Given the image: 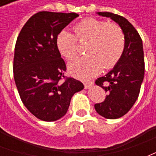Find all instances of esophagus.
Wrapping results in <instances>:
<instances>
[{
    "mask_svg": "<svg viewBox=\"0 0 156 156\" xmlns=\"http://www.w3.org/2000/svg\"><path fill=\"white\" fill-rule=\"evenodd\" d=\"M94 85V83L93 82H84V87L85 88H91L92 86Z\"/></svg>",
    "mask_w": 156,
    "mask_h": 156,
    "instance_id": "1",
    "label": "esophagus"
}]
</instances>
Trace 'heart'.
<instances>
[{
    "instance_id": "obj_1",
    "label": "heart",
    "mask_w": 156,
    "mask_h": 156,
    "mask_svg": "<svg viewBox=\"0 0 156 156\" xmlns=\"http://www.w3.org/2000/svg\"><path fill=\"white\" fill-rule=\"evenodd\" d=\"M75 36L62 31L57 37V48L66 59L70 60L78 52V41H88L85 51L87 55L72 60L69 69L73 74L89 78L98 74L102 68H113L124 53L125 37L116 24L95 18L83 20L73 27Z\"/></svg>"
}]
</instances>
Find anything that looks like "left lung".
I'll list each match as a JSON object with an SVG mask.
<instances>
[{"mask_svg":"<svg viewBox=\"0 0 156 156\" xmlns=\"http://www.w3.org/2000/svg\"><path fill=\"white\" fill-rule=\"evenodd\" d=\"M119 24L125 37L124 53L111 71L98 78L95 83L107 93L104 102L94 105L98 115L109 119L124 116L137 100L144 75L143 43L133 25L121 16L98 12Z\"/></svg>","mask_w":156,"mask_h":156,"instance_id":"8db88e82","label":"left lung"}]
</instances>
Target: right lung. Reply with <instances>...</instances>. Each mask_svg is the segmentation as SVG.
<instances>
[{"mask_svg":"<svg viewBox=\"0 0 156 156\" xmlns=\"http://www.w3.org/2000/svg\"><path fill=\"white\" fill-rule=\"evenodd\" d=\"M78 14L40 12L30 17L16 39L13 61L16 85L23 105L43 121L66 115L70 101L83 84L65 77L64 60L57 37Z\"/></svg>","mask_w":156,"mask_h":156,"instance_id":"1","label":"right lung"}]
</instances>
